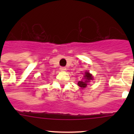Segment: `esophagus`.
<instances>
[{
	"mask_svg": "<svg viewBox=\"0 0 134 134\" xmlns=\"http://www.w3.org/2000/svg\"><path fill=\"white\" fill-rule=\"evenodd\" d=\"M60 69L61 71H65L66 70V68L65 67H60Z\"/></svg>",
	"mask_w": 134,
	"mask_h": 134,
	"instance_id": "34e87169",
	"label": "esophagus"
}]
</instances>
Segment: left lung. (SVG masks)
<instances>
[{"instance_id": "obj_1", "label": "left lung", "mask_w": 134, "mask_h": 134, "mask_svg": "<svg viewBox=\"0 0 134 134\" xmlns=\"http://www.w3.org/2000/svg\"><path fill=\"white\" fill-rule=\"evenodd\" d=\"M93 77L92 74L91 73H89L88 72H85V74H84V77L82 80H81L80 81H79L78 82V85H79L80 87H81L82 88H84L85 87H86L88 83L91 80H93Z\"/></svg>"}]
</instances>
